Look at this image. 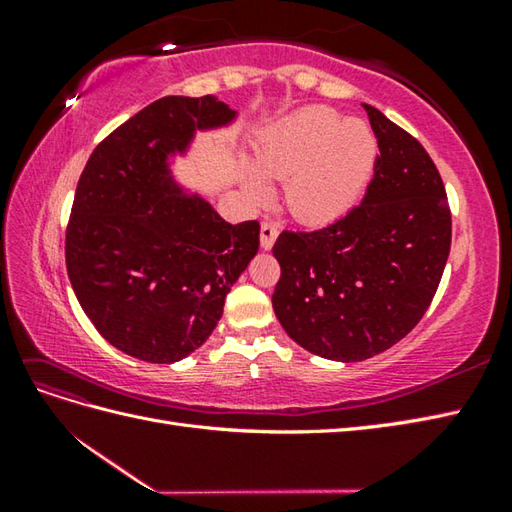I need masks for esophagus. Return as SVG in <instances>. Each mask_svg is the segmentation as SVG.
Instances as JSON below:
<instances>
[{
    "mask_svg": "<svg viewBox=\"0 0 512 512\" xmlns=\"http://www.w3.org/2000/svg\"><path fill=\"white\" fill-rule=\"evenodd\" d=\"M277 235H279V228H277V224H273V222H264V224H262V248H264V250H270V248H273Z\"/></svg>",
    "mask_w": 512,
    "mask_h": 512,
    "instance_id": "esophagus-1",
    "label": "esophagus"
}]
</instances>
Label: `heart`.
I'll return each instance as SVG.
<instances>
[{
    "label": "heart",
    "instance_id": "1",
    "mask_svg": "<svg viewBox=\"0 0 512 512\" xmlns=\"http://www.w3.org/2000/svg\"><path fill=\"white\" fill-rule=\"evenodd\" d=\"M378 160V140L365 121L310 105L273 125L257 145V169L244 171L253 198L270 180H286L290 213L303 222H330L363 198Z\"/></svg>",
    "mask_w": 512,
    "mask_h": 512
}]
</instances>
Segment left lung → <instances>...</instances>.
<instances>
[{"label":"left lung","instance_id":"1","mask_svg":"<svg viewBox=\"0 0 512 512\" xmlns=\"http://www.w3.org/2000/svg\"><path fill=\"white\" fill-rule=\"evenodd\" d=\"M380 156L363 202L317 231H284L273 308L303 350L356 363L416 328L436 295L451 248L440 173L405 129L363 105Z\"/></svg>","mask_w":512,"mask_h":512}]
</instances>
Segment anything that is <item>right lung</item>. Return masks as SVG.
I'll return each instance as SVG.
<instances>
[{"label": "right lung", "mask_w": 512, "mask_h": 512, "mask_svg": "<svg viewBox=\"0 0 512 512\" xmlns=\"http://www.w3.org/2000/svg\"><path fill=\"white\" fill-rule=\"evenodd\" d=\"M215 96H165L92 151L65 231L76 299L107 343L147 363L198 350L259 250V222L228 224L171 165L195 132L231 125Z\"/></svg>", "instance_id": "right-lung-1"}]
</instances>
